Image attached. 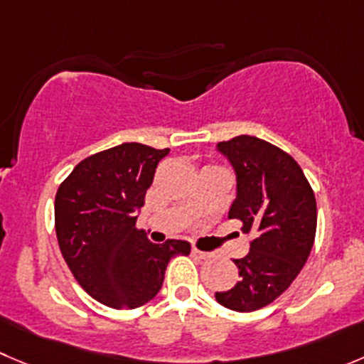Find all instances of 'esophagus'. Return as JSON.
Here are the masks:
<instances>
[{"label": "esophagus", "instance_id": "obj_1", "mask_svg": "<svg viewBox=\"0 0 364 364\" xmlns=\"http://www.w3.org/2000/svg\"><path fill=\"white\" fill-rule=\"evenodd\" d=\"M193 255H195V257H198V259H209V257H213V254H210V252H202V250H198V248H195L193 247Z\"/></svg>", "mask_w": 364, "mask_h": 364}]
</instances>
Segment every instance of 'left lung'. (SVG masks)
I'll return each mask as SVG.
<instances>
[{
	"label": "left lung",
	"mask_w": 364,
	"mask_h": 364,
	"mask_svg": "<svg viewBox=\"0 0 364 364\" xmlns=\"http://www.w3.org/2000/svg\"><path fill=\"white\" fill-rule=\"evenodd\" d=\"M236 171L237 193L228 218L255 234L250 252L234 259L240 279L216 293L221 306L250 313L268 306L291 286L306 264L316 234V198L295 159L252 136L218 143Z\"/></svg>",
	"instance_id": "left-lung-1"
}]
</instances>
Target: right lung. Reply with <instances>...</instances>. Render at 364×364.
I'll return each mask as SVG.
<instances>
[{
  "label": "right lung",
  "mask_w": 364,
  "mask_h": 364,
  "mask_svg": "<svg viewBox=\"0 0 364 364\" xmlns=\"http://www.w3.org/2000/svg\"><path fill=\"white\" fill-rule=\"evenodd\" d=\"M155 150L123 143L75 166L55 196V230L69 269L95 300L114 309H136L162 288L166 266L189 255L188 241L151 243L136 227L159 161Z\"/></svg>",
  "instance_id": "right-lung-1"
}]
</instances>
